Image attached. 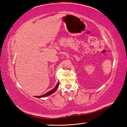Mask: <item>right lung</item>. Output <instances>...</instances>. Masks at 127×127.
I'll return each mask as SVG.
<instances>
[{"instance_id":"1","label":"right lung","mask_w":127,"mask_h":127,"mask_svg":"<svg viewBox=\"0 0 127 127\" xmlns=\"http://www.w3.org/2000/svg\"><path fill=\"white\" fill-rule=\"evenodd\" d=\"M59 82H58L57 84V85L55 86V87L53 89H52V90L50 91V92H48L45 93L44 94H43V95H40V96H35V97H36V98H43V97H45V96H48L51 95V94H52V93H53L55 92L57 90V89L58 88V86H59Z\"/></svg>"}]
</instances>
